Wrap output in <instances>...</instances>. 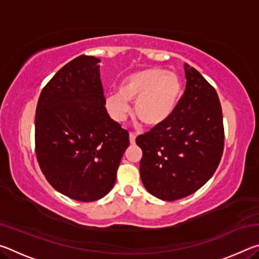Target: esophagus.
Listing matches in <instances>:
<instances>
[{
	"label": "esophagus",
	"instance_id": "esophagus-1",
	"mask_svg": "<svg viewBox=\"0 0 259 259\" xmlns=\"http://www.w3.org/2000/svg\"><path fill=\"white\" fill-rule=\"evenodd\" d=\"M129 140H130V144H134L136 143V135L135 134H133V133H130L129 134Z\"/></svg>",
	"mask_w": 259,
	"mask_h": 259
}]
</instances>
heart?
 <instances>
[{
  "label": "heart",
  "mask_w": 259,
  "mask_h": 259,
  "mask_svg": "<svg viewBox=\"0 0 259 259\" xmlns=\"http://www.w3.org/2000/svg\"><path fill=\"white\" fill-rule=\"evenodd\" d=\"M182 97L183 84L177 74L152 67L125 76L119 93L106 95L105 106L112 119L120 123L129 115V102H135L136 117L148 126H157L172 115Z\"/></svg>",
  "instance_id": "heart-1"
}]
</instances>
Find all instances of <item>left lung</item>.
<instances>
[{"mask_svg": "<svg viewBox=\"0 0 259 259\" xmlns=\"http://www.w3.org/2000/svg\"><path fill=\"white\" fill-rule=\"evenodd\" d=\"M186 89L164 123L136 139L142 148L140 178L163 201L185 198L207 183L224 150L223 113L216 90L190 65H184Z\"/></svg>", "mask_w": 259, "mask_h": 259, "instance_id": "8db88e82", "label": "left lung"}]
</instances>
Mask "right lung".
Masks as SVG:
<instances>
[{"label":"right lung","instance_id":"obj_1","mask_svg":"<svg viewBox=\"0 0 259 259\" xmlns=\"http://www.w3.org/2000/svg\"><path fill=\"white\" fill-rule=\"evenodd\" d=\"M100 59L78 56L42 90L35 115V150L50 185L82 202L112 190L129 146L128 131L109 117Z\"/></svg>","mask_w":259,"mask_h":259}]
</instances>
